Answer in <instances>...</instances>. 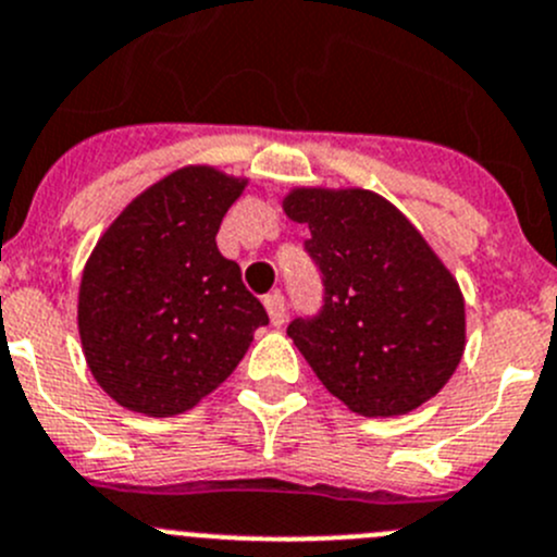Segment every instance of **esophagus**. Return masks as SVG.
<instances>
[{
    "label": "esophagus",
    "instance_id": "34e87169",
    "mask_svg": "<svg viewBox=\"0 0 557 557\" xmlns=\"http://www.w3.org/2000/svg\"><path fill=\"white\" fill-rule=\"evenodd\" d=\"M263 307H267L272 326H283V323H285V299H283V296L269 294L267 299H263Z\"/></svg>",
    "mask_w": 557,
    "mask_h": 557
}]
</instances>
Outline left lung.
Listing matches in <instances>:
<instances>
[{
    "mask_svg": "<svg viewBox=\"0 0 557 557\" xmlns=\"http://www.w3.org/2000/svg\"><path fill=\"white\" fill-rule=\"evenodd\" d=\"M283 212L326 285L321 315L288 326L318 381L370 419L433 399L466 350V296L430 242L364 187H290Z\"/></svg>",
    "mask_w": 557,
    "mask_h": 557,
    "instance_id": "8db88e82",
    "label": "left lung"
}]
</instances>
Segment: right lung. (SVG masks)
I'll return each instance as SVG.
<instances>
[{
    "instance_id": "obj_1",
    "label": "right lung",
    "mask_w": 557,
    "mask_h": 557,
    "mask_svg": "<svg viewBox=\"0 0 557 557\" xmlns=\"http://www.w3.org/2000/svg\"><path fill=\"white\" fill-rule=\"evenodd\" d=\"M247 176L182 165L138 193L84 263L78 334L97 386L135 413L196 408L247 354L269 315L218 250Z\"/></svg>"
}]
</instances>
